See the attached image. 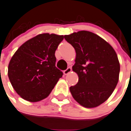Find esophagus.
I'll use <instances>...</instances> for the list:
<instances>
[{"mask_svg":"<svg viewBox=\"0 0 131 131\" xmlns=\"http://www.w3.org/2000/svg\"><path fill=\"white\" fill-rule=\"evenodd\" d=\"M71 71H72V69H71V67H69V68H67V70L64 71L63 73H64V75H67V74H69V73H70Z\"/></svg>","mask_w":131,"mask_h":131,"instance_id":"34e87169","label":"esophagus"}]
</instances>
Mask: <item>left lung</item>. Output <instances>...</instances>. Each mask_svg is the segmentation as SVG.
I'll use <instances>...</instances> for the list:
<instances>
[{"label": "left lung", "mask_w": 131, "mask_h": 131, "mask_svg": "<svg viewBox=\"0 0 131 131\" xmlns=\"http://www.w3.org/2000/svg\"><path fill=\"white\" fill-rule=\"evenodd\" d=\"M64 37L76 52L72 68L79 81L70 87L72 97L85 108L99 106L110 97L118 83L120 63L115 50L90 31L81 30Z\"/></svg>", "instance_id": "1"}]
</instances>
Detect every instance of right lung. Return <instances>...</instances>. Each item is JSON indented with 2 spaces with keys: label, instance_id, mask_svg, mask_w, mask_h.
Returning a JSON list of instances; mask_svg holds the SVG:
<instances>
[{
  "label": "right lung",
  "instance_id": "1",
  "mask_svg": "<svg viewBox=\"0 0 131 131\" xmlns=\"http://www.w3.org/2000/svg\"><path fill=\"white\" fill-rule=\"evenodd\" d=\"M63 35L42 33L30 38L13 54L8 67V76L16 93L35 103L49 96L62 77L55 67L54 54Z\"/></svg>",
  "mask_w": 131,
  "mask_h": 131
}]
</instances>
